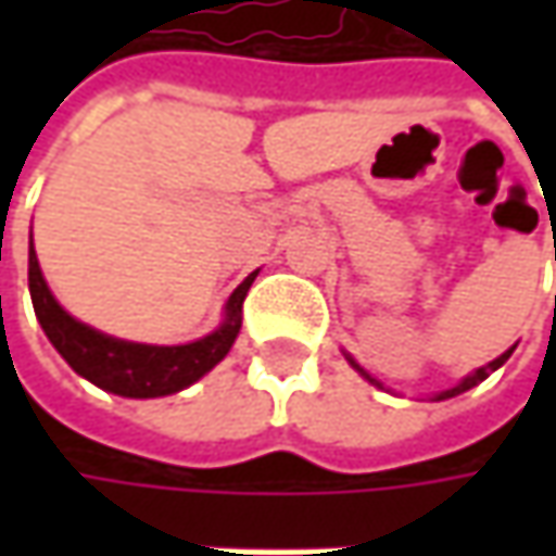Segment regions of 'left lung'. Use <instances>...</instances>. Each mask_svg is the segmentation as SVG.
<instances>
[{
    "label": "left lung",
    "mask_w": 556,
    "mask_h": 556,
    "mask_svg": "<svg viewBox=\"0 0 556 556\" xmlns=\"http://www.w3.org/2000/svg\"><path fill=\"white\" fill-rule=\"evenodd\" d=\"M510 353H514V350H507V353L498 355V358H495V362H489V365H482V368H477V371H473V374H467V377H464V380H460L458 387H452V390H445V393H439L437 399H452V395L467 393V390H470V387H477V383H482V380H485V377H489V374H492V371H498V368H502L504 362H507V358H510ZM346 358H350V355H346ZM350 365H353L355 371L362 374V377H365V380H371L374 387H380V383H377V380H374L371 374L365 371V368H358V365H355L353 358H350Z\"/></svg>",
    "instance_id": "obj_1"
}]
</instances>
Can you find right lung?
Here are the masks:
<instances>
[{"mask_svg":"<svg viewBox=\"0 0 556 556\" xmlns=\"http://www.w3.org/2000/svg\"><path fill=\"white\" fill-rule=\"evenodd\" d=\"M253 278H256V271L247 275L244 285L228 296L225 321L213 333H206L203 340L185 343V346L129 343V340L108 337V333L76 321L74 315H67L58 306V300L42 278L30 235V296L42 331L79 377L92 380L108 393L126 395V399H157V395L179 393L194 380H201L210 368H216L241 331V306H244V296Z\"/></svg>","mask_w":556,"mask_h":556,"instance_id":"right-lung-1","label":"right lung"}]
</instances>
